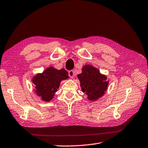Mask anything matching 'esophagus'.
I'll return each mask as SVG.
<instances>
[{
	"label": "esophagus",
	"instance_id": "34e87169",
	"mask_svg": "<svg viewBox=\"0 0 148 148\" xmlns=\"http://www.w3.org/2000/svg\"><path fill=\"white\" fill-rule=\"evenodd\" d=\"M69 77H70V78H73L74 76H75L74 71L72 70L69 71Z\"/></svg>",
	"mask_w": 148,
	"mask_h": 148
}]
</instances>
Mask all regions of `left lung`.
Instances as JSON below:
<instances>
[{
  "label": "left lung",
  "mask_w": 148,
  "mask_h": 148,
  "mask_svg": "<svg viewBox=\"0 0 148 148\" xmlns=\"http://www.w3.org/2000/svg\"><path fill=\"white\" fill-rule=\"evenodd\" d=\"M82 71L78 77L82 91L86 93L88 99L96 100L104 95L108 85L106 76L91 65L84 66Z\"/></svg>",
  "instance_id": "left-lung-1"
}]
</instances>
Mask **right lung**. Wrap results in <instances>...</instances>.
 Masks as SVG:
<instances>
[{"label": "right lung", "mask_w": 148, "mask_h": 148, "mask_svg": "<svg viewBox=\"0 0 148 148\" xmlns=\"http://www.w3.org/2000/svg\"><path fill=\"white\" fill-rule=\"evenodd\" d=\"M68 75L65 70H58L53 67L47 69L42 74H38L33 79L37 95L44 101H51L59 88L60 82L68 78Z\"/></svg>", "instance_id": "right-lung-1"}]
</instances>
